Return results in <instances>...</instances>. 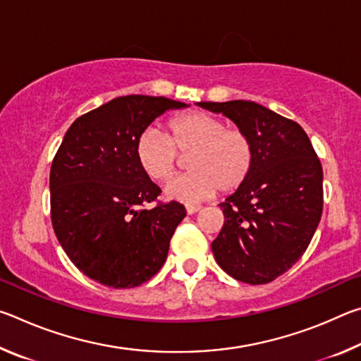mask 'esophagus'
Listing matches in <instances>:
<instances>
[{
    "instance_id": "34e87169",
    "label": "esophagus",
    "mask_w": 361,
    "mask_h": 361,
    "mask_svg": "<svg viewBox=\"0 0 361 361\" xmlns=\"http://www.w3.org/2000/svg\"><path fill=\"white\" fill-rule=\"evenodd\" d=\"M202 207L200 205H186V213L188 215H194V213H197Z\"/></svg>"
}]
</instances>
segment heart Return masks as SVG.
I'll return each mask as SVG.
<instances>
[{"instance_id": "b5f03b06", "label": "heart", "mask_w": 361, "mask_h": 361, "mask_svg": "<svg viewBox=\"0 0 361 361\" xmlns=\"http://www.w3.org/2000/svg\"><path fill=\"white\" fill-rule=\"evenodd\" d=\"M169 138L154 129L142 132L135 142L140 169L151 180L172 178L180 157H186L188 175L170 181L166 195L181 202H195L218 191L234 192L245 185L255 167V143L242 129H228L223 119L205 111L172 118Z\"/></svg>"}]
</instances>
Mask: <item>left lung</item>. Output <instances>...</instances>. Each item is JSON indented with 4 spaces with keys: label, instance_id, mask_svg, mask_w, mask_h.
<instances>
[{
    "label": "left lung",
    "instance_id": "8db88e82",
    "mask_svg": "<svg viewBox=\"0 0 361 361\" xmlns=\"http://www.w3.org/2000/svg\"><path fill=\"white\" fill-rule=\"evenodd\" d=\"M197 105L245 130L256 152L245 185L219 204L224 224L212 252L239 282H272L301 258L320 223L322 164L302 127L266 106L248 100Z\"/></svg>",
    "mask_w": 361,
    "mask_h": 361
}]
</instances>
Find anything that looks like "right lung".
<instances>
[{
  "mask_svg": "<svg viewBox=\"0 0 361 361\" xmlns=\"http://www.w3.org/2000/svg\"><path fill=\"white\" fill-rule=\"evenodd\" d=\"M188 106L166 97L126 95L82 114L52 161L51 218L73 264L109 288H133L159 272L186 216L180 202H157L135 142L157 116Z\"/></svg>",
  "mask_w": 361,
  "mask_h": 361,
  "instance_id": "add662e5",
  "label": "right lung"
}]
</instances>
